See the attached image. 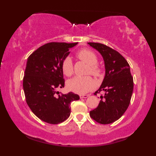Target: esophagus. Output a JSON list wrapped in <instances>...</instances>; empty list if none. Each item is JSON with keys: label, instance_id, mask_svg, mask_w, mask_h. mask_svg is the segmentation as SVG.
<instances>
[{"label": "esophagus", "instance_id": "obj_1", "mask_svg": "<svg viewBox=\"0 0 156 156\" xmlns=\"http://www.w3.org/2000/svg\"><path fill=\"white\" fill-rule=\"evenodd\" d=\"M89 94H80V97L81 99H84V98H87L89 97Z\"/></svg>", "mask_w": 156, "mask_h": 156}]
</instances>
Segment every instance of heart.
I'll use <instances>...</instances> for the list:
<instances>
[{"label":"heart","instance_id":"1","mask_svg":"<svg viewBox=\"0 0 156 156\" xmlns=\"http://www.w3.org/2000/svg\"><path fill=\"white\" fill-rule=\"evenodd\" d=\"M76 57L88 65L87 74L90 73L95 76L101 74V69L97 65V56L93 51L88 49H82L76 53ZM62 71L67 76L73 74V63L70 57H66L61 63ZM67 87L70 91L77 94H85L92 90L95 87V82L91 76H75L68 81Z\"/></svg>","mask_w":156,"mask_h":156}]
</instances>
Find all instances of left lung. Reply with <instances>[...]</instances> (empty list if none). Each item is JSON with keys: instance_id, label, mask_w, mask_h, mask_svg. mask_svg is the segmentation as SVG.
Here are the masks:
<instances>
[{"instance_id": "left-lung-1", "label": "left lung", "mask_w": 156, "mask_h": 156, "mask_svg": "<svg viewBox=\"0 0 156 156\" xmlns=\"http://www.w3.org/2000/svg\"><path fill=\"white\" fill-rule=\"evenodd\" d=\"M99 51L105 65L106 73L95 95L102 91L99 105L89 112L90 117L101 124H109L120 119L129 107L133 89V80L126 59L114 49L97 42H88Z\"/></svg>"}]
</instances>
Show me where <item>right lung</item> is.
Instances as JSON below:
<instances>
[{"label": "right lung", "mask_w": 156, "mask_h": 156, "mask_svg": "<svg viewBox=\"0 0 156 156\" xmlns=\"http://www.w3.org/2000/svg\"><path fill=\"white\" fill-rule=\"evenodd\" d=\"M76 44L77 42H50L27 58L23 83L25 100L36 116L50 124H58L69 118L70 103L80 99L76 94H59L56 91L65 87L62 62Z\"/></svg>", "instance_id": "obj_1"}]
</instances>
